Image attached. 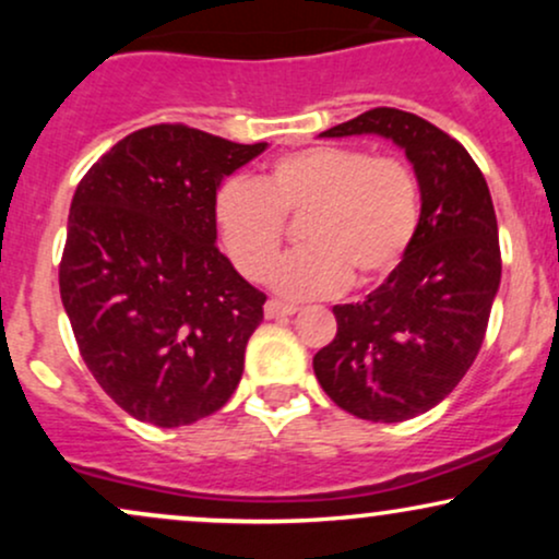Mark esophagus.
<instances>
[{"label":"esophagus","mask_w":559,"mask_h":559,"mask_svg":"<svg viewBox=\"0 0 559 559\" xmlns=\"http://www.w3.org/2000/svg\"><path fill=\"white\" fill-rule=\"evenodd\" d=\"M294 312H297V307L284 305V301H278V299H271L265 305V318H292Z\"/></svg>","instance_id":"1"}]
</instances>
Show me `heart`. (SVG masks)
Wrapping results in <instances>:
<instances>
[{
    "label": "heart",
    "mask_w": 559,
    "mask_h": 559,
    "mask_svg": "<svg viewBox=\"0 0 559 559\" xmlns=\"http://www.w3.org/2000/svg\"><path fill=\"white\" fill-rule=\"evenodd\" d=\"M301 215L305 247L275 265V292L323 299L349 281L370 286L400 265L418 234V176L400 157L318 144L275 157L258 183L230 178L213 199L221 243L252 281L271 271L284 243V217Z\"/></svg>",
    "instance_id": "b5f03b06"
}]
</instances>
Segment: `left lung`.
I'll list each match as a JSON object with an SVG mask.
<instances>
[{
	"label": "left lung",
	"mask_w": 559,
	"mask_h": 559,
	"mask_svg": "<svg viewBox=\"0 0 559 559\" xmlns=\"http://www.w3.org/2000/svg\"><path fill=\"white\" fill-rule=\"evenodd\" d=\"M378 133L402 146L420 183L407 254L376 292L336 305V336L312 368L338 407L373 423L428 413L463 381L484 344L502 278L484 173L457 139L413 112L376 107L320 136Z\"/></svg>",
	"instance_id": "1"
}]
</instances>
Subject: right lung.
<instances>
[{
  "instance_id": "obj_1",
  "label": "right lung",
  "mask_w": 559,
  "mask_h": 559,
  "mask_svg": "<svg viewBox=\"0 0 559 559\" xmlns=\"http://www.w3.org/2000/svg\"><path fill=\"white\" fill-rule=\"evenodd\" d=\"M265 146L150 126L75 189L60 297L96 383L141 423L189 426L239 386L267 297L215 247L213 199Z\"/></svg>"
}]
</instances>
